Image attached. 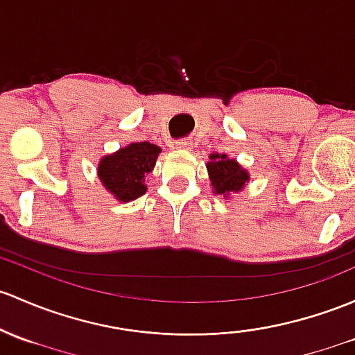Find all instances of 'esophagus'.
<instances>
[{
  "label": "esophagus",
  "instance_id": "1",
  "mask_svg": "<svg viewBox=\"0 0 355 355\" xmlns=\"http://www.w3.org/2000/svg\"><path fill=\"white\" fill-rule=\"evenodd\" d=\"M175 146H177V149H180V151H190L192 149V143L187 139H180L175 143Z\"/></svg>",
  "mask_w": 355,
  "mask_h": 355
}]
</instances>
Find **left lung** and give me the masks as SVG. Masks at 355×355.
I'll list each match as a JSON object with an SVG mask.
<instances>
[{
  "mask_svg": "<svg viewBox=\"0 0 355 355\" xmlns=\"http://www.w3.org/2000/svg\"><path fill=\"white\" fill-rule=\"evenodd\" d=\"M211 184L216 193L227 196L230 192H238L243 189L248 180V173L238 165L234 159H230L226 155H211V162L207 163Z\"/></svg>",
  "mask_w": 355,
  "mask_h": 355,
  "instance_id": "obj_1",
  "label": "left lung"
}]
</instances>
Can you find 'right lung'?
Masks as SVG:
<instances>
[{
    "label": "right lung",
    "mask_w": 355,
    "mask_h": 355,
    "mask_svg": "<svg viewBox=\"0 0 355 355\" xmlns=\"http://www.w3.org/2000/svg\"><path fill=\"white\" fill-rule=\"evenodd\" d=\"M159 151V146L148 141L119 149L100 162V180L122 202L137 199L146 192V177L151 173Z\"/></svg>",
    "instance_id": "obj_1"
}]
</instances>
